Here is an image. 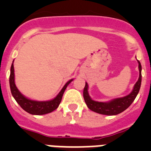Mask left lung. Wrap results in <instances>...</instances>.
<instances>
[{
	"label": "left lung",
	"instance_id": "obj_1",
	"mask_svg": "<svg viewBox=\"0 0 151 151\" xmlns=\"http://www.w3.org/2000/svg\"><path fill=\"white\" fill-rule=\"evenodd\" d=\"M138 62V68H139V78L138 82H136L134 86L133 91L131 92L129 95L125 97L116 98L110 102H98L91 100L90 96L88 95V84L85 82V86L83 91V97L88 107L92 111L95 113L103 114V115L113 116L117 115L119 113H122L125 110L132 104L133 101L135 99L136 96L138 95L139 92L141 84V63Z\"/></svg>",
	"mask_w": 151,
	"mask_h": 151
}]
</instances>
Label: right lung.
<instances>
[{"mask_svg": "<svg viewBox=\"0 0 151 151\" xmlns=\"http://www.w3.org/2000/svg\"><path fill=\"white\" fill-rule=\"evenodd\" d=\"M73 79L69 80V82L64 85L62 90L60 91L58 95L51 101H32L26 97H24L20 92L19 91L17 86L14 82V68H13V63H12L11 68H10V87L12 95L13 96L14 99L16 100L18 104L27 113L32 114V115H44L47 113H51L59 106L62 100L63 94L66 90V87L68 86Z\"/></svg>", "mask_w": 151, "mask_h": 151, "instance_id": "add662e5", "label": "right lung"}]
</instances>
